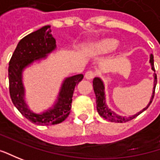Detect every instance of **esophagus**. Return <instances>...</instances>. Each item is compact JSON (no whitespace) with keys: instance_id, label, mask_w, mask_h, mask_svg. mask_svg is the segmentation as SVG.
Masks as SVG:
<instances>
[{"instance_id":"34e87169","label":"esophagus","mask_w":160,"mask_h":160,"mask_svg":"<svg viewBox=\"0 0 160 160\" xmlns=\"http://www.w3.org/2000/svg\"><path fill=\"white\" fill-rule=\"evenodd\" d=\"M96 75H97V72H96L95 71L89 70V71H88L85 73V78L86 79H88V80H92Z\"/></svg>"}]
</instances>
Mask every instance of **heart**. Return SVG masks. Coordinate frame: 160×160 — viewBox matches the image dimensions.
Wrapping results in <instances>:
<instances>
[{
    "label": "heart",
    "mask_w": 160,
    "mask_h": 160,
    "mask_svg": "<svg viewBox=\"0 0 160 160\" xmlns=\"http://www.w3.org/2000/svg\"><path fill=\"white\" fill-rule=\"evenodd\" d=\"M118 46V42L115 39H104L97 42L94 46V51L98 54H105L113 51Z\"/></svg>",
    "instance_id": "b5f03b06"
}]
</instances>
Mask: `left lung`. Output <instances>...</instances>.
<instances>
[{
  "mask_svg": "<svg viewBox=\"0 0 160 160\" xmlns=\"http://www.w3.org/2000/svg\"><path fill=\"white\" fill-rule=\"evenodd\" d=\"M150 63H152V68L153 71H155L154 68V59H153V56L151 55V59H150ZM156 85H157V74L154 73V87H153V93H152V98L151 101L149 102V104L147 105V107L144 108L142 112H138L132 117H128L126 118L123 116H119L117 115L116 113L112 112L109 108L107 107L106 103H105V97H104V87L102 84V81L99 78H95L93 80V88H94V91L96 94V97H97V112L99 113V115L107 119L111 122H116V123H123V122H128L129 120H132L133 118H136L139 114L144 112L147 108L150 106V104L152 103V100L154 98V95H155V88H156Z\"/></svg>",
  "mask_w": 160,
  "mask_h": 160,
  "instance_id": "1",
  "label": "left lung"
}]
</instances>
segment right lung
Returning a JSON list of instances; mask_svg holds the SVG:
<instances>
[{
	"label": "right lung",
	"instance_id": "right-lung-1",
	"mask_svg": "<svg viewBox=\"0 0 160 160\" xmlns=\"http://www.w3.org/2000/svg\"><path fill=\"white\" fill-rule=\"evenodd\" d=\"M56 48V40L51 34L50 26L46 25L24 37L18 44L8 65V83L11 100L23 116L31 122L42 126L59 124L69 116L75 86L83 75L69 77L63 81L58 102L53 109L42 114L31 112L25 102V90L22 84V71L28 64L45 58Z\"/></svg>",
	"mask_w": 160,
	"mask_h": 160
}]
</instances>
